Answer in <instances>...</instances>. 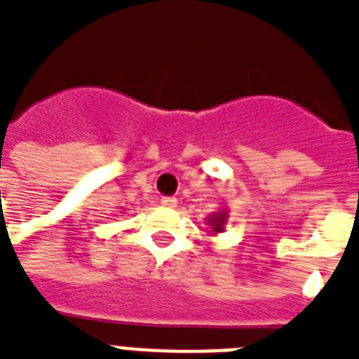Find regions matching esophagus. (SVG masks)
I'll return each mask as SVG.
<instances>
[{
    "mask_svg": "<svg viewBox=\"0 0 359 359\" xmlns=\"http://www.w3.org/2000/svg\"><path fill=\"white\" fill-rule=\"evenodd\" d=\"M162 205L165 208H175L177 207V199L175 197H162Z\"/></svg>",
    "mask_w": 359,
    "mask_h": 359,
    "instance_id": "obj_1",
    "label": "esophagus"
}]
</instances>
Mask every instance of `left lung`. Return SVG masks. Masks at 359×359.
Here are the masks:
<instances>
[{
  "label": "left lung",
  "instance_id": "1",
  "mask_svg": "<svg viewBox=\"0 0 359 359\" xmlns=\"http://www.w3.org/2000/svg\"><path fill=\"white\" fill-rule=\"evenodd\" d=\"M227 218H229V210L227 208H219L218 212L210 214L207 218V225L210 227L208 233H212V235L224 233L225 225H227Z\"/></svg>",
  "mask_w": 359,
  "mask_h": 359
}]
</instances>
